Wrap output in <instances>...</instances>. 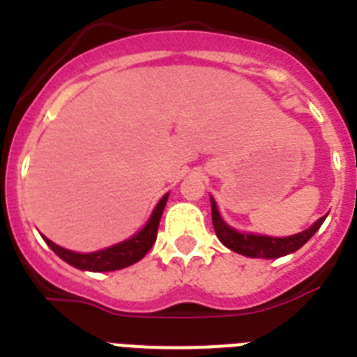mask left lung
I'll use <instances>...</instances> for the list:
<instances>
[{"label":"left lung","mask_w":357,"mask_h":357,"mask_svg":"<svg viewBox=\"0 0 357 357\" xmlns=\"http://www.w3.org/2000/svg\"><path fill=\"white\" fill-rule=\"evenodd\" d=\"M211 218H213V228H215V234L220 238V243L224 246H228L229 250H234L237 254L248 255V257H263V259H276V257H282V255L293 254L300 246H304L307 241H310L315 231L322 226L324 218H319L310 229H305L302 234L293 235V237H263V235H246L238 234L235 229H231L229 226L224 224V220L218 215L217 204L211 198Z\"/></svg>","instance_id":"8db88e82"}]
</instances>
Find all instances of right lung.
Segmentation results:
<instances>
[{
	"instance_id": "add662e5",
	"label": "right lung",
	"mask_w": 357,
	"mask_h": 357,
	"mask_svg": "<svg viewBox=\"0 0 357 357\" xmlns=\"http://www.w3.org/2000/svg\"><path fill=\"white\" fill-rule=\"evenodd\" d=\"M168 195H165L159 200L157 207L151 213L150 220L144 228L140 229L135 237L128 238L120 244H114L111 248L100 250V252H92V254H75L66 248H61L50 238H44L47 246L55 252L63 261L68 265L81 268V271H92V272H109V271H120L126 266L133 265L140 261L148 254V250L153 246L157 238V229H159V220H161L162 209L167 206Z\"/></svg>"
}]
</instances>
